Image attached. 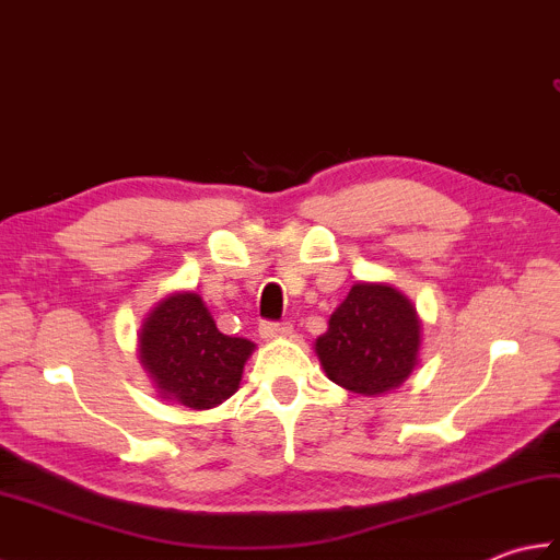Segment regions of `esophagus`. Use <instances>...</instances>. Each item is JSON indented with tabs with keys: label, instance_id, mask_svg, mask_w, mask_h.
I'll return each instance as SVG.
<instances>
[{
	"label": "esophagus",
	"instance_id": "34e87169",
	"mask_svg": "<svg viewBox=\"0 0 560 560\" xmlns=\"http://www.w3.org/2000/svg\"><path fill=\"white\" fill-rule=\"evenodd\" d=\"M291 325L289 323H271V319H265V323L259 325V335L265 339H273L279 335H289Z\"/></svg>",
	"mask_w": 560,
	"mask_h": 560
}]
</instances>
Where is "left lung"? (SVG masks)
I'll return each mask as SVG.
<instances>
[{
  "label": "left lung",
  "mask_w": 560,
  "mask_h": 560,
  "mask_svg": "<svg viewBox=\"0 0 560 560\" xmlns=\"http://www.w3.org/2000/svg\"><path fill=\"white\" fill-rule=\"evenodd\" d=\"M421 323L416 307L383 283H355L317 337L315 351L331 383L365 397L399 387L416 365Z\"/></svg>",
  "instance_id": "8db88e82"
}]
</instances>
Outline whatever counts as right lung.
I'll list each match as a JSON object with an SVG mask.
<instances>
[{"instance_id":"right-lung-1","label":"right lung","mask_w":560,"mask_h":560,"mask_svg":"<svg viewBox=\"0 0 560 560\" xmlns=\"http://www.w3.org/2000/svg\"><path fill=\"white\" fill-rule=\"evenodd\" d=\"M141 363L163 399L211 409L241 385L255 343L225 337L197 293H175L149 313L139 331Z\"/></svg>"}]
</instances>
